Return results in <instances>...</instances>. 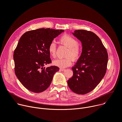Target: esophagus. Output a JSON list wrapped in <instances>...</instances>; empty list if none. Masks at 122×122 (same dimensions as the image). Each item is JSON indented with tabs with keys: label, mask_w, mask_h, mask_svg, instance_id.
<instances>
[{
	"label": "esophagus",
	"mask_w": 122,
	"mask_h": 122,
	"mask_svg": "<svg viewBox=\"0 0 122 122\" xmlns=\"http://www.w3.org/2000/svg\"><path fill=\"white\" fill-rule=\"evenodd\" d=\"M60 71H65V69H60Z\"/></svg>",
	"instance_id": "obj_1"
}]
</instances>
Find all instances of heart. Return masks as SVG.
I'll use <instances>...</instances> for the list:
<instances>
[{"label":"heart","instance_id":"heart-1","mask_svg":"<svg viewBox=\"0 0 122 122\" xmlns=\"http://www.w3.org/2000/svg\"><path fill=\"white\" fill-rule=\"evenodd\" d=\"M60 42L68 47L66 58H60L53 61L54 65L60 68H65L71 66L72 58L76 60L80 57L82 52V49L78 45L77 40L69 34H64L59 39ZM56 45L55 42H51L48 46V51L50 55L55 57L56 56Z\"/></svg>","mask_w":122,"mask_h":122}]
</instances>
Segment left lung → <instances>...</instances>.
<instances>
[{"mask_svg": "<svg viewBox=\"0 0 122 122\" xmlns=\"http://www.w3.org/2000/svg\"><path fill=\"white\" fill-rule=\"evenodd\" d=\"M72 34L81 42L82 50L71 68L73 76L68 80V84L74 93L84 95L93 90L104 77L108 54L101 39L93 32L77 30Z\"/></svg>", "mask_w": 122, "mask_h": 122, "instance_id": "1", "label": "left lung"}]
</instances>
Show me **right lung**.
Segmentation results:
<instances>
[{
    "instance_id": "add662e5",
    "label": "right lung",
    "mask_w": 122,
    "mask_h": 122,
    "mask_svg": "<svg viewBox=\"0 0 122 122\" xmlns=\"http://www.w3.org/2000/svg\"><path fill=\"white\" fill-rule=\"evenodd\" d=\"M63 30L40 28L24 33L14 51L15 72L27 90L34 93L44 91L50 86L55 73L59 68L45 67L51 63L48 46Z\"/></svg>"
}]
</instances>
